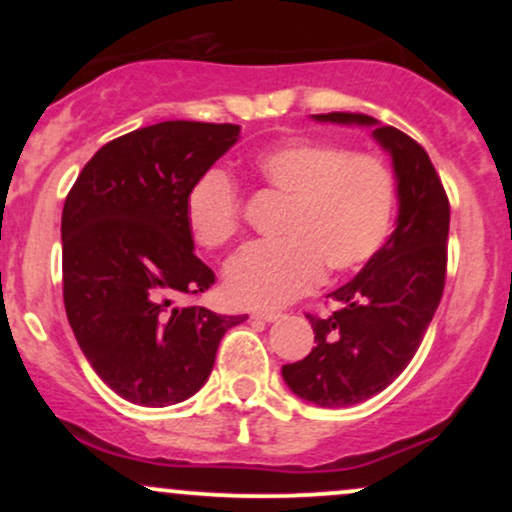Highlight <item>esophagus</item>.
Wrapping results in <instances>:
<instances>
[{"label":"esophagus","instance_id":"34e87169","mask_svg":"<svg viewBox=\"0 0 512 512\" xmlns=\"http://www.w3.org/2000/svg\"><path fill=\"white\" fill-rule=\"evenodd\" d=\"M252 317H255V320H262V322H276V320H281L284 315L272 313V310H255Z\"/></svg>","mask_w":512,"mask_h":512}]
</instances>
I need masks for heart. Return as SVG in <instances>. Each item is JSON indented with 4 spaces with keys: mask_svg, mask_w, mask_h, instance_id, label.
Here are the masks:
<instances>
[{
    "mask_svg": "<svg viewBox=\"0 0 512 512\" xmlns=\"http://www.w3.org/2000/svg\"><path fill=\"white\" fill-rule=\"evenodd\" d=\"M257 180L284 199V240L238 252L223 274L228 298L250 308H281L325 276L349 274L378 255L395 219V173L380 156L351 154L330 142L296 139L262 151ZM185 221L202 248L216 250L240 231V192L231 175L211 168L185 199Z\"/></svg>",
    "mask_w": 512,
    "mask_h": 512,
    "instance_id": "heart-1",
    "label": "heart"
}]
</instances>
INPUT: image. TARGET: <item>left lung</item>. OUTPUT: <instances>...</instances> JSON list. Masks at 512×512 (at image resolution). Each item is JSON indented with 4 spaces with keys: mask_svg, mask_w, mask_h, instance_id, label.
Instances as JSON below:
<instances>
[{
    "mask_svg": "<svg viewBox=\"0 0 512 512\" xmlns=\"http://www.w3.org/2000/svg\"><path fill=\"white\" fill-rule=\"evenodd\" d=\"M373 127L397 175V228L349 284L332 291L337 310L308 313L315 346L281 368L293 395L317 407H349L383 392L409 366L443 298L450 202L424 146L363 113L315 115Z\"/></svg>",
    "mask_w": 512,
    "mask_h": 512,
    "instance_id": "1",
    "label": "left lung"
}]
</instances>
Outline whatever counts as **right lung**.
Wrapping results in <instances>:
<instances>
[{"instance_id": "right-lung-1", "label": "right lung", "mask_w": 512, "mask_h": 512, "mask_svg": "<svg viewBox=\"0 0 512 512\" xmlns=\"http://www.w3.org/2000/svg\"><path fill=\"white\" fill-rule=\"evenodd\" d=\"M238 132L190 120L134 129L101 146L64 199L67 320L93 370L127 402L168 407L195 395L221 337L245 320L173 305L216 279L195 255L185 199Z\"/></svg>"}]
</instances>
